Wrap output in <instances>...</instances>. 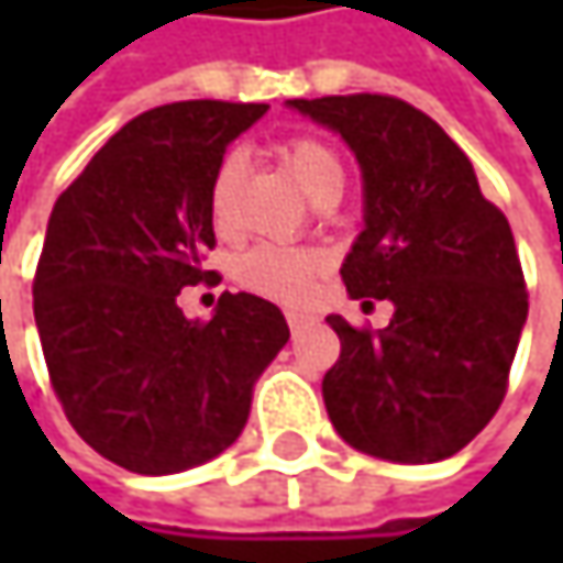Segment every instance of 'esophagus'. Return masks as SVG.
<instances>
[{
  "mask_svg": "<svg viewBox=\"0 0 563 563\" xmlns=\"http://www.w3.org/2000/svg\"><path fill=\"white\" fill-rule=\"evenodd\" d=\"M286 322H289L292 332H302V329L312 322V316H306V312H299V309H289V312H286Z\"/></svg>",
  "mask_w": 563,
  "mask_h": 563,
  "instance_id": "34e87169",
  "label": "esophagus"
}]
</instances>
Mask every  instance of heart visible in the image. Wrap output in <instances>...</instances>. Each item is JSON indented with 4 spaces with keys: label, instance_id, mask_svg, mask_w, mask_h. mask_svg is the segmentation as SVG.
I'll list each match as a JSON object with an SVG mask.
<instances>
[{
    "label": "heart",
    "instance_id": "b5f03b06",
    "mask_svg": "<svg viewBox=\"0 0 563 563\" xmlns=\"http://www.w3.org/2000/svg\"><path fill=\"white\" fill-rule=\"evenodd\" d=\"M283 163L302 191L319 201L325 195H342V159L335 150L316 136H296L283 146ZM244 185V156L228 153L208 185V214L221 234H231L238 224V201ZM325 274V257L312 247H286V244H257L238 264V280L251 292L280 299V302H306L316 292V283Z\"/></svg>",
    "mask_w": 563,
    "mask_h": 563
}]
</instances>
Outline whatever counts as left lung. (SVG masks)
<instances>
[{
    "mask_svg": "<svg viewBox=\"0 0 563 563\" xmlns=\"http://www.w3.org/2000/svg\"><path fill=\"white\" fill-rule=\"evenodd\" d=\"M342 133L365 178V231L342 264L352 299H391L385 329H335L342 352L322 378L345 443L391 463L460 453L499 410L528 316L506 214L437 120L388 93L289 100Z\"/></svg>",
    "mask_w": 563,
    "mask_h": 563,
    "instance_id": "left-lung-1",
    "label": "left lung"
}]
</instances>
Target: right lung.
<instances>
[{
	"mask_svg": "<svg viewBox=\"0 0 563 563\" xmlns=\"http://www.w3.org/2000/svg\"><path fill=\"white\" fill-rule=\"evenodd\" d=\"M267 103L178 100L140 113L55 201L32 283L35 322L70 427L110 463L166 476L224 453L289 325L251 292L185 319L181 286L214 283L208 185Z\"/></svg>",
	"mask_w": 563,
	"mask_h": 563,
	"instance_id": "1",
	"label": "right lung"
}]
</instances>
